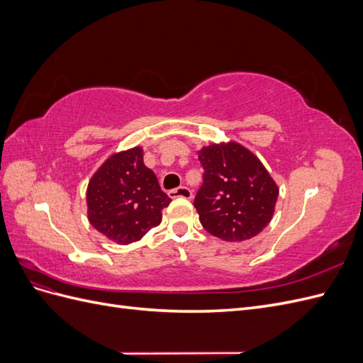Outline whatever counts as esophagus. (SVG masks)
<instances>
[{"label": "esophagus", "instance_id": "1", "mask_svg": "<svg viewBox=\"0 0 363 363\" xmlns=\"http://www.w3.org/2000/svg\"><path fill=\"white\" fill-rule=\"evenodd\" d=\"M168 195L171 196V199H186V200H189V199H192V191L189 188H186V186H180V188L171 189L168 192Z\"/></svg>", "mask_w": 363, "mask_h": 363}]
</instances>
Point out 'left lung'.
Listing matches in <instances>:
<instances>
[{
	"label": "left lung",
	"mask_w": 363,
	"mask_h": 363,
	"mask_svg": "<svg viewBox=\"0 0 363 363\" xmlns=\"http://www.w3.org/2000/svg\"><path fill=\"white\" fill-rule=\"evenodd\" d=\"M204 174L194 206L208 233L240 242L259 235L272 219L279 186L252 152L238 142L199 151Z\"/></svg>",
	"instance_id": "left-lung-1"
}]
</instances>
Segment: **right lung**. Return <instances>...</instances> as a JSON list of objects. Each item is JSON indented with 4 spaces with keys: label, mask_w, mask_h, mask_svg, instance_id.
<instances>
[{
    "label": "right lung",
    "mask_w": 363,
    "mask_h": 363,
    "mask_svg": "<svg viewBox=\"0 0 363 363\" xmlns=\"http://www.w3.org/2000/svg\"><path fill=\"white\" fill-rule=\"evenodd\" d=\"M87 219L119 245L144 238L162 221V211L171 203L156 174L144 163L140 147L108 157L87 184Z\"/></svg>",
    "instance_id": "obj_1"
}]
</instances>
